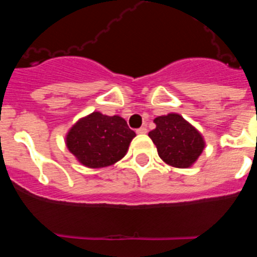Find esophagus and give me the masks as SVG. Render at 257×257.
Listing matches in <instances>:
<instances>
[{
	"mask_svg": "<svg viewBox=\"0 0 257 257\" xmlns=\"http://www.w3.org/2000/svg\"><path fill=\"white\" fill-rule=\"evenodd\" d=\"M147 127H140V128H138V130H136V133L139 134V135H144V134H147Z\"/></svg>",
	"mask_w": 257,
	"mask_h": 257,
	"instance_id": "1",
	"label": "esophagus"
}]
</instances>
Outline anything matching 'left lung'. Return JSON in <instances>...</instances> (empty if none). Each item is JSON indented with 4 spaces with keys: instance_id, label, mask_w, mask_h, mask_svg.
<instances>
[{
    "instance_id": "left-lung-1",
    "label": "left lung",
    "mask_w": 257,
    "mask_h": 257,
    "mask_svg": "<svg viewBox=\"0 0 257 257\" xmlns=\"http://www.w3.org/2000/svg\"><path fill=\"white\" fill-rule=\"evenodd\" d=\"M154 123L156 128L148 135L161 160L178 169L193 166L205 149L202 134L178 113L160 115L154 118Z\"/></svg>"
}]
</instances>
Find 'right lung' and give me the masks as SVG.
Wrapping results in <instances>:
<instances>
[{"label":"right lung","mask_w":257,"mask_h":257,"mask_svg":"<svg viewBox=\"0 0 257 257\" xmlns=\"http://www.w3.org/2000/svg\"><path fill=\"white\" fill-rule=\"evenodd\" d=\"M135 136L119 115L92 112L70 127L65 144L79 163L90 169H101L122 160Z\"/></svg>","instance_id":"add662e5"}]
</instances>
